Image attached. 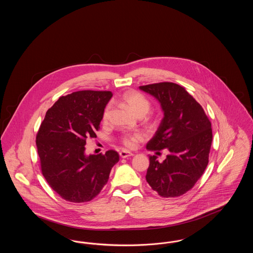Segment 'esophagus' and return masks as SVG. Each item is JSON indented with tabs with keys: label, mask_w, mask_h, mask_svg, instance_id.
<instances>
[{
	"label": "esophagus",
	"mask_w": 253,
	"mask_h": 253,
	"mask_svg": "<svg viewBox=\"0 0 253 253\" xmlns=\"http://www.w3.org/2000/svg\"><path fill=\"white\" fill-rule=\"evenodd\" d=\"M120 156L121 158H126V157H132L133 156V154L131 152H128V151H121L120 153Z\"/></svg>",
	"instance_id": "esophagus-1"
}]
</instances>
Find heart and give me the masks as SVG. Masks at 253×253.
Here are the masks:
<instances>
[{
	"label": "heart",
	"mask_w": 253,
	"mask_h": 253,
	"mask_svg": "<svg viewBox=\"0 0 253 253\" xmlns=\"http://www.w3.org/2000/svg\"><path fill=\"white\" fill-rule=\"evenodd\" d=\"M121 102L127 108L130 109L135 116L139 118H143L146 116L151 108L150 101L142 94L136 91L125 92L121 96ZM110 112H111V108L108 105L106 106V108L104 109V112L102 114V121L104 123L108 122L110 119ZM142 138L143 136L139 132L125 133V134H122L120 137V141L125 148L132 149L133 147H135V145L138 141L142 140Z\"/></svg>",
	"instance_id": "1"
}]
</instances>
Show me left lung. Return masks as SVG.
I'll return each instance as SVG.
<instances>
[{
    "mask_svg": "<svg viewBox=\"0 0 253 253\" xmlns=\"http://www.w3.org/2000/svg\"><path fill=\"white\" fill-rule=\"evenodd\" d=\"M155 96L164 118L147 149H167L163 162L150 156L146 180L162 197H177L190 191L209 163L212 141L211 123L204 109L184 87L173 83L139 86Z\"/></svg>",
    "mask_w": 253,
    "mask_h": 253,
    "instance_id": "left-lung-1",
    "label": "left lung"
}]
</instances>
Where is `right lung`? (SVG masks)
Masks as SVG:
<instances>
[{"label":"right lung","mask_w":253,"mask_h":253,"mask_svg":"<svg viewBox=\"0 0 253 253\" xmlns=\"http://www.w3.org/2000/svg\"><path fill=\"white\" fill-rule=\"evenodd\" d=\"M113 96L110 91H78L60 96L48 109L36 136L42 175L66 201L84 203L106 185L120 156L85 155L86 139L96 137L102 114Z\"/></svg>","instance_id":"add662e5"}]
</instances>
